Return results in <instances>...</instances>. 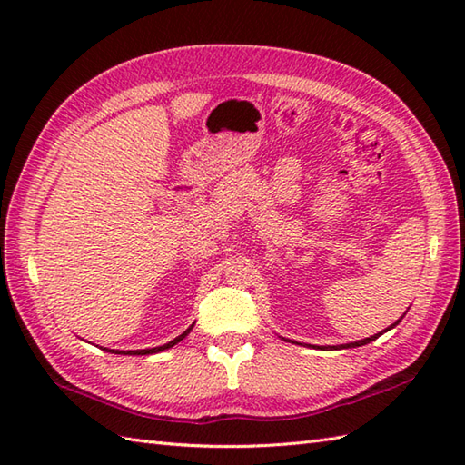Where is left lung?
<instances>
[{
	"label": "left lung",
	"mask_w": 465,
	"mask_h": 465,
	"mask_svg": "<svg viewBox=\"0 0 465 465\" xmlns=\"http://www.w3.org/2000/svg\"><path fill=\"white\" fill-rule=\"evenodd\" d=\"M400 323V320L393 323V325H398ZM373 340H378V335H371V338H365V340H360V341H353V343H345V345H341V348H360V345H365V343H370V341H373ZM333 348H338V345H333Z\"/></svg>",
	"instance_id": "1"
}]
</instances>
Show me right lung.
Returning <instances> with one entry per match:
<instances>
[{
	"label": "right lung",
	"mask_w": 465,
	"mask_h": 465,
	"mask_svg": "<svg viewBox=\"0 0 465 465\" xmlns=\"http://www.w3.org/2000/svg\"><path fill=\"white\" fill-rule=\"evenodd\" d=\"M193 328V325H192ZM192 328L187 330V331H183L180 338H175L173 341H170V343H165V345H160V348H152V350H135V351H115V353H124V355H147V353H155V351H163V350H167V348H172V345H175L177 341H182L187 333L192 331ZM107 351H114V350H107Z\"/></svg>",
	"instance_id": "add662e5"
}]
</instances>
